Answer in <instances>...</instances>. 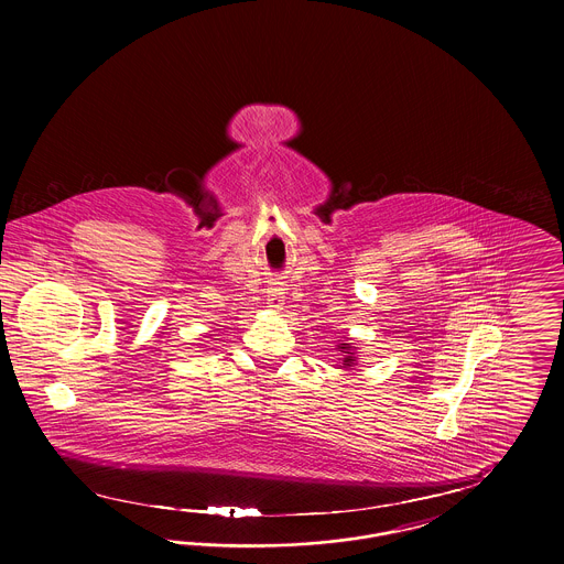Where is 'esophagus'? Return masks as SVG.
I'll return each mask as SVG.
<instances>
[{
    "mask_svg": "<svg viewBox=\"0 0 564 564\" xmlns=\"http://www.w3.org/2000/svg\"><path fill=\"white\" fill-rule=\"evenodd\" d=\"M285 292L279 288V285H272L269 288V294H267V304H269L270 311H281L283 308V297Z\"/></svg>",
    "mask_w": 564,
    "mask_h": 564,
    "instance_id": "obj_1",
    "label": "esophagus"
}]
</instances>
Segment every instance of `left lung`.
Masks as SVG:
<instances>
[{"label":"left lung","instance_id":"8db88e82","mask_svg":"<svg viewBox=\"0 0 564 564\" xmlns=\"http://www.w3.org/2000/svg\"><path fill=\"white\" fill-rule=\"evenodd\" d=\"M338 350H340V355L343 357H338L340 359V368H345V370H349V368H355L357 366V357H355V347H350L349 343H345V340H340V345H336Z\"/></svg>","mask_w":564,"mask_h":564}]
</instances>
